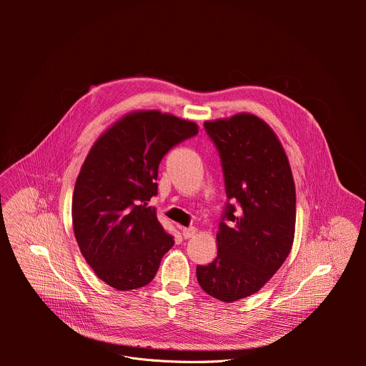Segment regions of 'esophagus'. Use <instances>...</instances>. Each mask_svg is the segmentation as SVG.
<instances>
[{"mask_svg":"<svg viewBox=\"0 0 366 366\" xmlns=\"http://www.w3.org/2000/svg\"><path fill=\"white\" fill-rule=\"evenodd\" d=\"M197 233V229L195 227H188V229H182V236L185 239H191L192 236H195Z\"/></svg>","mask_w":366,"mask_h":366,"instance_id":"esophagus-1","label":"esophagus"}]
</instances>
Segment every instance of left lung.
<instances>
[{"mask_svg":"<svg viewBox=\"0 0 366 366\" xmlns=\"http://www.w3.org/2000/svg\"><path fill=\"white\" fill-rule=\"evenodd\" d=\"M216 144L227 204L217 233V257L197 267L199 287L233 302L262 288L285 262L295 232V185L272 129L247 113L205 122Z\"/></svg>","mask_w":366,"mask_h":366,"instance_id":"obj_1","label":"left lung"}]
</instances>
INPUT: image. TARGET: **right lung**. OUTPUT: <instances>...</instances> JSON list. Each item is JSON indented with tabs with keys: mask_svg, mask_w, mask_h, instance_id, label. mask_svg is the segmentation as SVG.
<instances>
[{
	"mask_svg": "<svg viewBox=\"0 0 366 366\" xmlns=\"http://www.w3.org/2000/svg\"><path fill=\"white\" fill-rule=\"evenodd\" d=\"M198 126L156 110L133 112L91 147L75 182V239L95 275L119 291L147 285L174 246L147 202L164 156Z\"/></svg>",
	"mask_w": 366,
	"mask_h": 366,
	"instance_id": "right-lung-1",
	"label": "right lung"
}]
</instances>
